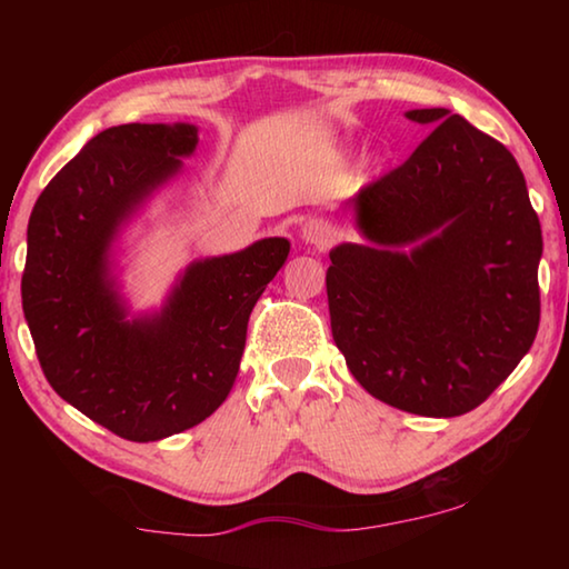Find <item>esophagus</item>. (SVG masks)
Instances as JSON below:
<instances>
[{
    "instance_id": "esophagus-1",
    "label": "esophagus",
    "mask_w": 569,
    "mask_h": 569,
    "mask_svg": "<svg viewBox=\"0 0 569 569\" xmlns=\"http://www.w3.org/2000/svg\"><path fill=\"white\" fill-rule=\"evenodd\" d=\"M301 238L306 243H311L316 248H329L333 240H336V228L329 223V220H321V218H311L306 220L303 228H301Z\"/></svg>"
}]
</instances>
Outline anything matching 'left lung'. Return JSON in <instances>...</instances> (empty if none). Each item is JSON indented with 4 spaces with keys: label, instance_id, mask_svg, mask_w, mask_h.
Listing matches in <instances>:
<instances>
[{
    "label": "left lung",
    "instance_id": "obj_1",
    "mask_svg": "<svg viewBox=\"0 0 569 569\" xmlns=\"http://www.w3.org/2000/svg\"><path fill=\"white\" fill-rule=\"evenodd\" d=\"M407 118L435 130L353 198L371 243L331 250V331L371 397L459 417L487 401L535 341L542 228L502 142L445 108Z\"/></svg>",
    "mask_w": 569,
    "mask_h": 569
}]
</instances>
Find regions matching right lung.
<instances>
[{
	"label": "right lung",
	"instance_id": "right-lung-1",
	"mask_svg": "<svg viewBox=\"0 0 569 569\" xmlns=\"http://www.w3.org/2000/svg\"><path fill=\"white\" fill-rule=\"evenodd\" d=\"M196 146L198 128L186 122L102 130L47 182L27 228L22 308L44 377L130 441L178 435L226 401L250 311L291 250L286 238H263L192 263L158 316L124 321L110 240Z\"/></svg>",
	"mask_w": 569,
	"mask_h": 569
}]
</instances>
